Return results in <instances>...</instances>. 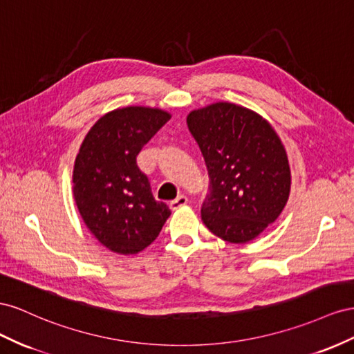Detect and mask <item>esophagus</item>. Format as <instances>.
Here are the masks:
<instances>
[{
    "mask_svg": "<svg viewBox=\"0 0 354 354\" xmlns=\"http://www.w3.org/2000/svg\"><path fill=\"white\" fill-rule=\"evenodd\" d=\"M187 203H188V198H187L185 196H178L175 200H171V201H170L169 206H170V209H171V210H176V209H179V207L185 206Z\"/></svg>",
    "mask_w": 354,
    "mask_h": 354,
    "instance_id": "34e87169",
    "label": "esophagus"
}]
</instances>
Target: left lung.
<instances>
[{
  "label": "left lung",
  "instance_id": "obj_1",
  "mask_svg": "<svg viewBox=\"0 0 354 354\" xmlns=\"http://www.w3.org/2000/svg\"><path fill=\"white\" fill-rule=\"evenodd\" d=\"M187 124L210 179L201 206L205 225L230 243L254 240L289 198L290 169L280 138L254 111L228 102L191 111Z\"/></svg>",
  "mask_w": 354,
  "mask_h": 354
}]
</instances>
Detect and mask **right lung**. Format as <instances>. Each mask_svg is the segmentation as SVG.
<instances>
[{
	"label": "right lung",
	"mask_w": 354,
	"mask_h": 354,
	"mask_svg": "<svg viewBox=\"0 0 354 354\" xmlns=\"http://www.w3.org/2000/svg\"><path fill=\"white\" fill-rule=\"evenodd\" d=\"M169 120L158 108H118L100 117L80 147L73 174L78 212L90 233L117 254L144 250L170 216L136 163L139 151Z\"/></svg>",
	"instance_id": "add662e5"
}]
</instances>
